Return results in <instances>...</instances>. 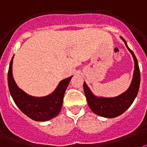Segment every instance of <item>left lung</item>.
<instances>
[{"instance_id":"1","label":"left lung","mask_w":147,"mask_h":147,"mask_svg":"<svg viewBox=\"0 0 147 147\" xmlns=\"http://www.w3.org/2000/svg\"><path fill=\"white\" fill-rule=\"evenodd\" d=\"M123 40L126 47L131 53L135 63V70L132 80L128 90L120 95L115 97H102L96 96L93 94L86 83H83L85 95L87 100L88 105L90 109L96 115L107 118H113L122 115L133 103L135 98L137 96L140 84V71L138 61L134 53L131 51L127 45V43L123 37L121 36Z\"/></svg>"}]
</instances>
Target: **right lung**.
Segmentation results:
<instances>
[{
  "mask_svg": "<svg viewBox=\"0 0 147 147\" xmlns=\"http://www.w3.org/2000/svg\"><path fill=\"white\" fill-rule=\"evenodd\" d=\"M12 57L7 73L10 93L17 107L29 118L36 121H46L55 118L61 111L65 90L72 76L63 79L54 92L45 96H32L21 90L16 84L12 74Z\"/></svg>",
  "mask_w": 147,
  "mask_h": 147,
  "instance_id": "obj_1",
  "label": "right lung"
}]
</instances>
